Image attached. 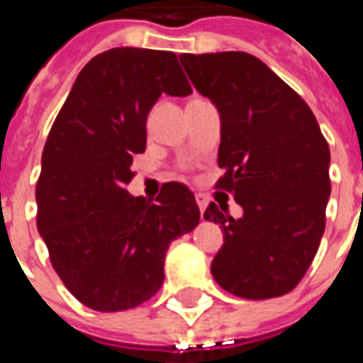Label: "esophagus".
<instances>
[{"label": "esophagus", "instance_id": "obj_1", "mask_svg": "<svg viewBox=\"0 0 363 363\" xmlns=\"http://www.w3.org/2000/svg\"><path fill=\"white\" fill-rule=\"evenodd\" d=\"M196 201H198L199 213H201V218H203V213H205V209H207L209 201H207V198H205L203 194H196Z\"/></svg>", "mask_w": 363, "mask_h": 363}]
</instances>
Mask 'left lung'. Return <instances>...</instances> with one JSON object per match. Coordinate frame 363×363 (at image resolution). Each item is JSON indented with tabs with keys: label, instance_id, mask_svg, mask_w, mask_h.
<instances>
[{
	"label": "left lung",
	"instance_id": "obj_1",
	"mask_svg": "<svg viewBox=\"0 0 363 363\" xmlns=\"http://www.w3.org/2000/svg\"><path fill=\"white\" fill-rule=\"evenodd\" d=\"M201 96L220 113L216 188L242 207L241 218L211 203L224 245L211 273L245 299L292 292L309 269L326 228L330 147L313 111L281 77L247 52L181 54Z\"/></svg>",
	"mask_w": 363,
	"mask_h": 363
}]
</instances>
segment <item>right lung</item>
<instances>
[{
  "label": "right lung",
  "mask_w": 363,
  "mask_h": 363,
  "mask_svg": "<svg viewBox=\"0 0 363 363\" xmlns=\"http://www.w3.org/2000/svg\"><path fill=\"white\" fill-rule=\"evenodd\" d=\"M162 94H192L175 54L105 50L82 67L43 148L37 230L65 288L94 311L133 309L152 298L171 241L199 222L184 184H164L156 203L125 190Z\"/></svg>",
  "instance_id": "add662e5"
}]
</instances>
